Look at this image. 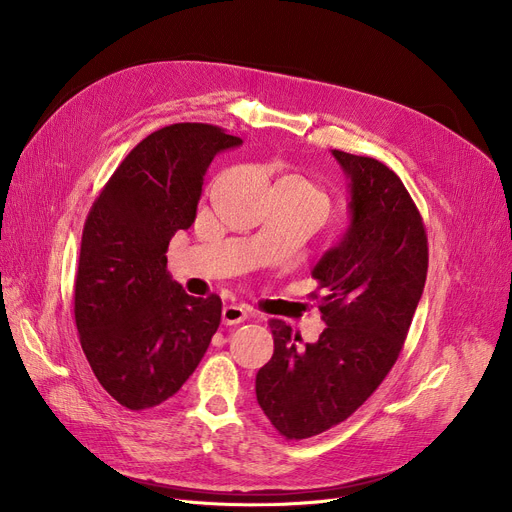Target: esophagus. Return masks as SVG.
I'll return each mask as SVG.
<instances>
[{
	"mask_svg": "<svg viewBox=\"0 0 512 512\" xmlns=\"http://www.w3.org/2000/svg\"><path fill=\"white\" fill-rule=\"evenodd\" d=\"M247 319V309L240 305H226L222 311V321L224 326H238Z\"/></svg>",
	"mask_w": 512,
	"mask_h": 512,
	"instance_id": "34e87169",
	"label": "esophagus"
}]
</instances>
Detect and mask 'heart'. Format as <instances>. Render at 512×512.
<instances>
[{"label": "heart", "instance_id": "b5f03b06", "mask_svg": "<svg viewBox=\"0 0 512 512\" xmlns=\"http://www.w3.org/2000/svg\"><path fill=\"white\" fill-rule=\"evenodd\" d=\"M284 182H286L288 186H292L294 191H297L301 197H305V199H309L311 203H315L321 211H324V215L330 211L332 201H330L328 193L321 191V188H319L317 184H313L311 180H307V178H303V176H288V178H284Z\"/></svg>", "mask_w": 512, "mask_h": 512}]
</instances>
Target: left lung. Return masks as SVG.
Masks as SVG:
<instances>
[{
	"mask_svg": "<svg viewBox=\"0 0 512 512\" xmlns=\"http://www.w3.org/2000/svg\"><path fill=\"white\" fill-rule=\"evenodd\" d=\"M348 180L351 224L313 267L321 319L301 344L272 319L274 355L259 371L261 411L286 440H303L351 417L396 363L427 276V236L402 180L382 161L334 149Z\"/></svg>",
	"mask_w": 512,
	"mask_h": 512,
	"instance_id": "8db88e82",
	"label": "left lung"
}]
</instances>
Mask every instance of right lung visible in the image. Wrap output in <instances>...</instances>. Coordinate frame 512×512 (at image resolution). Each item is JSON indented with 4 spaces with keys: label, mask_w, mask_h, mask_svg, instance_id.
<instances>
[{
    "label": "right lung",
    "mask_w": 512,
    "mask_h": 512,
    "mask_svg": "<svg viewBox=\"0 0 512 512\" xmlns=\"http://www.w3.org/2000/svg\"><path fill=\"white\" fill-rule=\"evenodd\" d=\"M240 143L211 124L159 128L124 157L87 215L74 319L95 378L130 411L174 396L220 326L218 294H186L166 253L197 218L211 159Z\"/></svg>",
    "instance_id": "right-lung-1"
}]
</instances>
